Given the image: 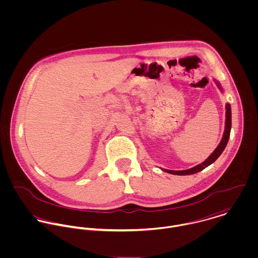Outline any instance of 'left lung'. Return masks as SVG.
Returning <instances> with one entry per match:
<instances>
[{"instance_id":"8db88e82","label":"left lung","mask_w":258,"mask_h":258,"mask_svg":"<svg viewBox=\"0 0 258 258\" xmlns=\"http://www.w3.org/2000/svg\"><path fill=\"white\" fill-rule=\"evenodd\" d=\"M218 86L221 88L220 84L218 83ZM225 129H224V133H223V137L221 139V143L220 145L217 147V149L214 151V153L205 161L203 162L202 164L194 167V168H190L188 170H184V171H171V170H164L165 172L167 173H170V174H173V175H191V174H196V173H199L200 171L204 170L205 168H207L208 166H210L211 164H213L220 156H221L222 151L224 150V148L226 146L227 142H228V139H229V135H230V129H231V110H230V105L227 103L225 105Z\"/></svg>"}]
</instances>
